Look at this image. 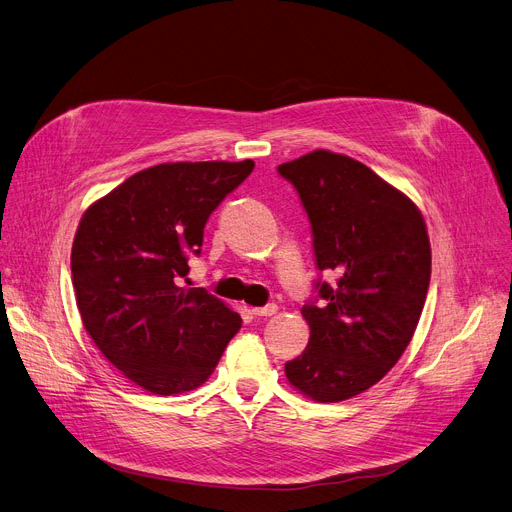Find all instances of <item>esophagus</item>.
Masks as SVG:
<instances>
[{"instance_id": "esophagus-1", "label": "esophagus", "mask_w": 512, "mask_h": 512, "mask_svg": "<svg viewBox=\"0 0 512 512\" xmlns=\"http://www.w3.org/2000/svg\"><path fill=\"white\" fill-rule=\"evenodd\" d=\"M251 313H253V315H257V317H271V315H276V313H278V304H265V306H253V309H251Z\"/></svg>"}]
</instances>
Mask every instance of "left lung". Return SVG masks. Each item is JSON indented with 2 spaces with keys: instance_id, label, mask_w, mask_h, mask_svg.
I'll list each match as a JSON object with an SVG mask.
<instances>
[{
  "instance_id": "obj_1",
  "label": "left lung",
  "mask_w": 512,
  "mask_h": 512,
  "mask_svg": "<svg viewBox=\"0 0 512 512\" xmlns=\"http://www.w3.org/2000/svg\"><path fill=\"white\" fill-rule=\"evenodd\" d=\"M309 214L323 306L304 304L306 350L286 362L288 383L319 403L377 385L410 346L430 284V238L416 203L346 156L313 150L278 166Z\"/></svg>"
}]
</instances>
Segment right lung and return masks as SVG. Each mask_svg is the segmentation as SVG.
<instances>
[{"label":"right lung","mask_w":512,"mask_h":512,"mask_svg":"<svg viewBox=\"0 0 512 512\" xmlns=\"http://www.w3.org/2000/svg\"><path fill=\"white\" fill-rule=\"evenodd\" d=\"M253 160L164 162L140 170L82 214L72 282L82 325L131 383L154 395L210 379L241 317L203 288H183L203 226Z\"/></svg>","instance_id":"add662e5"}]
</instances>
